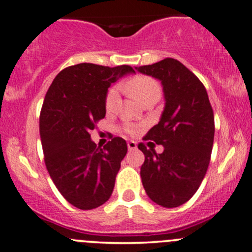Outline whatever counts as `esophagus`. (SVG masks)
I'll use <instances>...</instances> for the list:
<instances>
[{"mask_svg": "<svg viewBox=\"0 0 252 252\" xmlns=\"http://www.w3.org/2000/svg\"><path fill=\"white\" fill-rule=\"evenodd\" d=\"M136 147H137V145H136V142H135V141H129V142H128V149H129V151H134V149H136Z\"/></svg>", "mask_w": 252, "mask_h": 252, "instance_id": "obj_1", "label": "esophagus"}]
</instances>
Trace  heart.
I'll return each mask as SVG.
<instances>
[{"mask_svg":"<svg viewBox=\"0 0 252 252\" xmlns=\"http://www.w3.org/2000/svg\"><path fill=\"white\" fill-rule=\"evenodd\" d=\"M124 88L132 94L141 104H145L148 100H157L161 95V88L158 81L146 75H137L129 80ZM118 98H120V92L118 88L113 87L107 92L106 99H105V106L107 110H112L117 104ZM124 130L129 134H135L136 132V126L132 124H126Z\"/></svg>","mask_w":252,"mask_h":252,"instance_id":"heart-1","label":"heart"}]
</instances>
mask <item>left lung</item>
I'll use <instances>...</instances> for the list:
<instances>
[{
    "label": "left lung",
    "instance_id": "8db88e82",
    "mask_svg": "<svg viewBox=\"0 0 252 252\" xmlns=\"http://www.w3.org/2000/svg\"><path fill=\"white\" fill-rule=\"evenodd\" d=\"M159 80L165 106L159 123L146 140L164 147L161 154L142 143L145 154L141 179L148 197L165 208L189 201L202 183L214 141V115L202 82L175 59L135 67Z\"/></svg>",
    "mask_w": 252,
    "mask_h": 252
}]
</instances>
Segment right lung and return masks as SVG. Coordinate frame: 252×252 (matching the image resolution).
Segmentation results:
<instances>
[{
    "mask_svg": "<svg viewBox=\"0 0 252 252\" xmlns=\"http://www.w3.org/2000/svg\"><path fill=\"white\" fill-rule=\"evenodd\" d=\"M134 73L129 65L80 63L63 69L46 93L39 118L45 165L59 191L76 208H96L113 191L126 142L113 137L96 147L90 132L105 117L110 86Z\"/></svg>",
    "mask_w": 252,
    "mask_h": 252,
    "instance_id": "obj_1",
    "label": "right lung"
}]
</instances>
